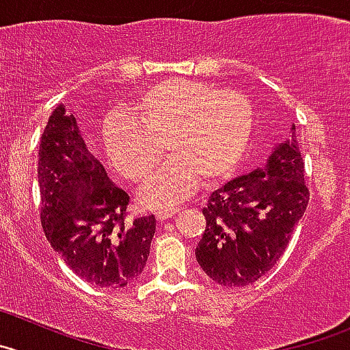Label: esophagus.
I'll return each instance as SVG.
<instances>
[{
    "label": "esophagus",
    "instance_id": "1",
    "mask_svg": "<svg viewBox=\"0 0 350 350\" xmlns=\"http://www.w3.org/2000/svg\"><path fill=\"white\" fill-rule=\"evenodd\" d=\"M175 213H177V208H163L156 213V216H158L159 219H168V218H172Z\"/></svg>",
    "mask_w": 350,
    "mask_h": 350
}]
</instances>
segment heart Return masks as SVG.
Masks as SVG:
<instances>
[{"label":"heart","instance_id":"heart-1","mask_svg":"<svg viewBox=\"0 0 350 350\" xmlns=\"http://www.w3.org/2000/svg\"><path fill=\"white\" fill-rule=\"evenodd\" d=\"M132 116L111 115L103 141L113 168L141 182L159 159L156 141L170 154L142 187L148 208H170L206 184L227 178L247 154L254 135V108L244 94L213 91L201 82H158L132 105Z\"/></svg>","mask_w":350,"mask_h":350}]
</instances>
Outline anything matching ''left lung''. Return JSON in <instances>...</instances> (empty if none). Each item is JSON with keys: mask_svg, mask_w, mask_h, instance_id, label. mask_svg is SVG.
I'll return each instance as SVG.
<instances>
[{"mask_svg": "<svg viewBox=\"0 0 350 350\" xmlns=\"http://www.w3.org/2000/svg\"><path fill=\"white\" fill-rule=\"evenodd\" d=\"M304 159L292 139L268 165L213 192L202 209L204 234L196 247L202 271L223 287L254 284L284 256L309 202Z\"/></svg>", "mask_w": 350, "mask_h": 350, "instance_id": "left-lung-1", "label": "left lung"}]
</instances>
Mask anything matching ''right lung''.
I'll return each instance as SVG.
<instances>
[{"label": "right lung", "instance_id": "add662e5", "mask_svg": "<svg viewBox=\"0 0 350 350\" xmlns=\"http://www.w3.org/2000/svg\"><path fill=\"white\" fill-rule=\"evenodd\" d=\"M38 180L42 230L73 273L101 288L139 278L156 232L154 215L127 219L131 198L109 182L63 105L39 141Z\"/></svg>", "mask_w": 350, "mask_h": 350}]
</instances>
